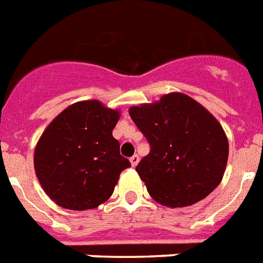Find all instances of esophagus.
<instances>
[{"label": "esophagus", "mask_w": 263, "mask_h": 263, "mask_svg": "<svg viewBox=\"0 0 263 263\" xmlns=\"http://www.w3.org/2000/svg\"><path fill=\"white\" fill-rule=\"evenodd\" d=\"M129 161H131L132 167H136V165H138V163H139V156H138V154H134V156L129 158Z\"/></svg>", "instance_id": "1"}]
</instances>
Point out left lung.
Returning a JSON list of instances; mask_svg holds the SVG:
<instances>
[{"mask_svg": "<svg viewBox=\"0 0 263 263\" xmlns=\"http://www.w3.org/2000/svg\"><path fill=\"white\" fill-rule=\"evenodd\" d=\"M128 111L150 143V153L140 160L136 172L157 203L187 207L219 185L229 142L204 106L185 93L171 92Z\"/></svg>", "mask_w": 263, "mask_h": 263, "instance_id": "8db88e82", "label": "left lung"}]
</instances>
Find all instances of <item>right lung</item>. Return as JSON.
Here are the masks:
<instances>
[{"mask_svg": "<svg viewBox=\"0 0 263 263\" xmlns=\"http://www.w3.org/2000/svg\"><path fill=\"white\" fill-rule=\"evenodd\" d=\"M118 120V110L92 99L70 105L49 123L34 150V170L52 201L85 211L109 200L121 171L131 167L113 138Z\"/></svg>", "mask_w": 263, "mask_h": 263, "instance_id": "1", "label": "right lung"}]
</instances>
